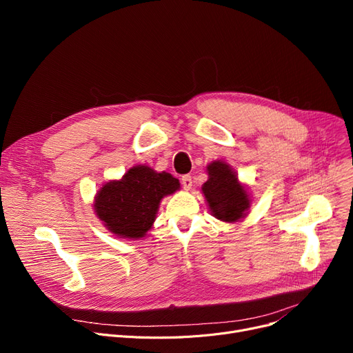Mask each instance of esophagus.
<instances>
[{"label":"esophagus","instance_id":"1","mask_svg":"<svg viewBox=\"0 0 353 353\" xmlns=\"http://www.w3.org/2000/svg\"><path fill=\"white\" fill-rule=\"evenodd\" d=\"M181 184H183V188H184V189H186V190H190V189H192V186H193L192 176H189V174L183 176V177H181Z\"/></svg>","mask_w":353,"mask_h":353}]
</instances>
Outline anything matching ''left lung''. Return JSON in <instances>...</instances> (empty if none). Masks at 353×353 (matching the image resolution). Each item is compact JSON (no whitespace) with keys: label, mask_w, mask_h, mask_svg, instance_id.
Wrapping results in <instances>:
<instances>
[{"label":"left lung","mask_w":353,"mask_h":353,"mask_svg":"<svg viewBox=\"0 0 353 353\" xmlns=\"http://www.w3.org/2000/svg\"><path fill=\"white\" fill-rule=\"evenodd\" d=\"M206 172L209 179L201 186V193L212 216L225 223H236L245 219L252 205V196L233 167L223 160H214L206 165Z\"/></svg>","instance_id":"8db88e82"}]
</instances>
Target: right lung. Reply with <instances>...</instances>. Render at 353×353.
Returning <instances> with one entry per match:
<instances>
[{"instance_id": "right-lung-1", "label": "right lung", "mask_w": 353, "mask_h": 353, "mask_svg": "<svg viewBox=\"0 0 353 353\" xmlns=\"http://www.w3.org/2000/svg\"><path fill=\"white\" fill-rule=\"evenodd\" d=\"M177 190L180 181L170 173L137 164L121 179L105 181L97 190L92 208L110 233L139 240L153 228L161 199Z\"/></svg>"}]
</instances>
